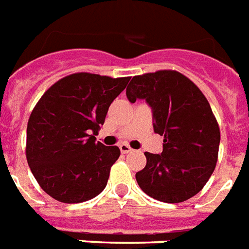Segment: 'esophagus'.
<instances>
[{
  "mask_svg": "<svg viewBox=\"0 0 249 249\" xmlns=\"http://www.w3.org/2000/svg\"><path fill=\"white\" fill-rule=\"evenodd\" d=\"M119 149H121V153H122V154H128V153L132 152V149H131L127 144H121L119 145Z\"/></svg>",
  "mask_w": 249,
  "mask_h": 249,
  "instance_id": "obj_1",
  "label": "esophagus"
}]
</instances>
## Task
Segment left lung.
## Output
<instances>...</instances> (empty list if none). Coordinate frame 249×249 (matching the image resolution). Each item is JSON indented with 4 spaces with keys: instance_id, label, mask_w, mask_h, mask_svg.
<instances>
[{
    "instance_id": "left-lung-1",
    "label": "left lung",
    "mask_w": 249,
    "mask_h": 249,
    "mask_svg": "<svg viewBox=\"0 0 249 249\" xmlns=\"http://www.w3.org/2000/svg\"><path fill=\"white\" fill-rule=\"evenodd\" d=\"M127 99H144L152 108L154 132L164 136L160 154L145 153L136 174L141 190L166 203L188 200L203 189L214 171L220 128L210 103L188 77L176 71L135 75Z\"/></svg>"
}]
</instances>
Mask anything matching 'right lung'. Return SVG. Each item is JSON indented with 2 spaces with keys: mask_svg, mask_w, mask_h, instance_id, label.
<instances>
[{
  "mask_svg": "<svg viewBox=\"0 0 249 249\" xmlns=\"http://www.w3.org/2000/svg\"><path fill=\"white\" fill-rule=\"evenodd\" d=\"M130 77L112 78L74 73L53 83L32 110L25 156L39 186L63 203H81L99 196L118 146L96 141L108 109Z\"/></svg>",
  "mask_w": 249,
  "mask_h": 249,
  "instance_id": "add662e5",
  "label": "right lung"
}]
</instances>
